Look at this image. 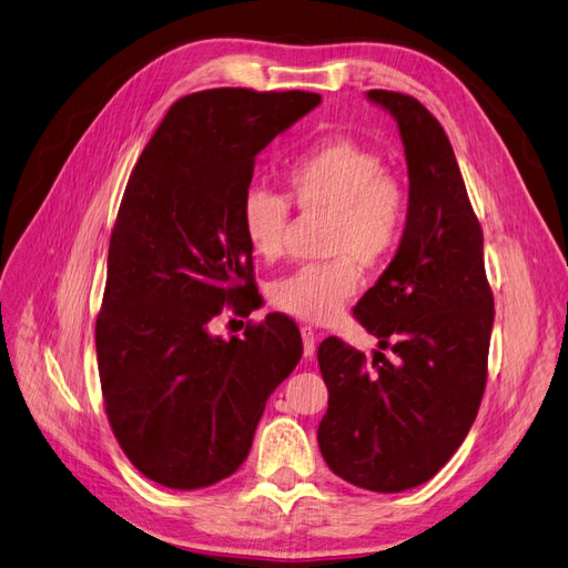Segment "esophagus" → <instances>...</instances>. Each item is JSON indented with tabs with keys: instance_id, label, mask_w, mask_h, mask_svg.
I'll use <instances>...</instances> for the list:
<instances>
[{
	"instance_id": "obj_1",
	"label": "esophagus",
	"mask_w": 568,
	"mask_h": 568,
	"mask_svg": "<svg viewBox=\"0 0 568 568\" xmlns=\"http://www.w3.org/2000/svg\"><path fill=\"white\" fill-rule=\"evenodd\" d=\"M302 339H304V356L311 358L316 354V333L311 327H302Z\"/></svg>"
}]
</instances>
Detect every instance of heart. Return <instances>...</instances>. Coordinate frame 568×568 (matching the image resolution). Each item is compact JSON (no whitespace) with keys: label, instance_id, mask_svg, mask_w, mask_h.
Masks as SVG:
<instances>
[{"label":"heart","instance_id":"1","mask_svg":"<svg viewBox=\"0 0 568 568\" xmlns=\"http://www.w3.org/2000/svg\"><path fill=\"white\" fill-rule=\"evenodd\" d=\"M287 195L304 212L331 214L325 252L335 260L308 264L271 285V302L283 314L306 323L337 318L361 285L358 262L379 268L404 243L408 191L387 172L371 145L352 136H331L287 162ZM290 203L268 189L243 195L241 226L247 245L262 260H278L285 247Z\"/></svg>","mask_w":568,"mask_h":568}]
</instances>
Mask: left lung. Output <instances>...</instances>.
Instances as JSON below:
<instances>
[{"label": "left lung", "instance_id": "1", "mask_svg": "<svg viewBox=\"0 0 568 568\" xmlns=\"http://www.w3.org/2000/svg\"><path fill=\"white\" fill-rule=\"evenodd\" d=\"M398 124L408 162V226L356 321L389 348L373 363L327 337L318 346L327 413L318 446L337 477L375 493L429 481L477 417L493 327L484 233L444 126L413 97L371 89Z\"/></svg>", "mask_w": 568, "mask_h": 568}]
</instances>
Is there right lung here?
Returning <instances> with one entry per match:
<instances>
[{
  "label": "right lung",
  "mask_w": 568,
  "mask_h": 568,
  "mask_svg": "<svg viewBox=\"0 0 568 568\" xmlns=\"http://www.w3.org/2000/svg\"><path fill=\"white\" fill-rule=\"evenodd\" d=\"M318 103L308 91H197L170 108L126 181L97 356L108 423L155 484L195 490L231 477L302 358L283 314L229 339L210 323L226 304L254 308L241 226L254 158Z\"/></svg>",
  "instance_id": "right-lung-1"
}]
</instances>
